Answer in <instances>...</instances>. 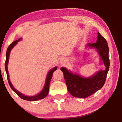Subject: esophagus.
<instances>
[{
  "instance_id": "1",
  "label": "esophagus",
  "mask_w": 122,
  "mask_h": 122,
  "mask_svg": "<svg viewBox=\"0 0 122 122\" xmlns=\"http://www.w3.org/2000/svg\"><path fill=\"white\" fill-rule=\"evenodd\" d=\"M65 62V58H61V59H60V64L62 65V64H64Z\"/></svg>"
}]
</instances>
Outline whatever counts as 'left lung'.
<instances>
[{
  "label": "left lung",
  "instance_id": "obj_1",
  "mask_svg": "<svg viewBox=\"0 0 122 122\" xmlns=\"http://www.w3.org/2000/svg\"><path fill=\"white\" fill-rule=\"evenodd\" d=\"M86 46L96 49L106 66V70L99 71L92 77L84 78L79 75L73 73L65 68L61 67V70L64 73L67 89L69 93L76 97H87L101 89L106 82L110 68L107 42L99 32L96 42L88 43Z\"/></svg>",
  "mask_w": 122,
  "mask_h": 122
}]
</instances>
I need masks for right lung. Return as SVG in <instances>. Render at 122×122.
<instances>
[{
  "label": "right lung",
  "instance_id": "right-lung-1",
  "mask_svg": "<svg viewBox=\"0 0 122 122\" xmlns=\"http://www.w3.org/2000/svg\"><path fill=\"white\" fill-rule=\"evenodd\" d=\"M21 40V38H19V40L15 41L13 42L11 44H10L9 45V46L8 47L7 50V52H6V59H5V71H6V73H7V80H8V82L9 83L10 86L12 90L14 91L15 93L17 94L18 96L20 97L21 99H23V100H29V101H37V100H41V99H42L43 98H45L46 96L48 95L49 91V85H50V80H51V78H52V76H53V73L57 70V67H54V68H53L52 69H51L50 71L48 73H47V75L46 76V81H45V84L44 87H43L42 91L40 92L39 94L35 95V96H25V95L22 94L20 92H19V91H18L13 86V85H12L11 82L10 81L9 79V75H8V69H7V65H8V60H9V56H10V53L11 50L12 48H13L14 46L18 43V42L19 41H20Z\"/></svg>",
  "mask_w": 122,
  "mask_h": 122
}]
</instances>
